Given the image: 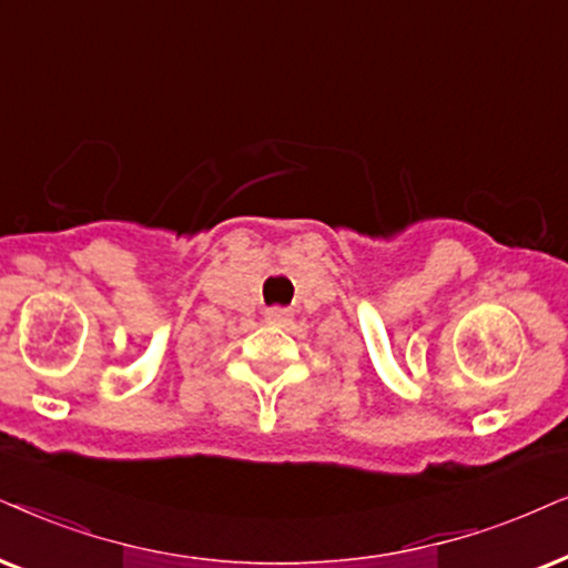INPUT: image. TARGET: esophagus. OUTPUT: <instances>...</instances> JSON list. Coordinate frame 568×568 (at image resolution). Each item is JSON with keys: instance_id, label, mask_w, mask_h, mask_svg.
I'll return each instance as SVG.
<instances>
[{"instance_id": "1", "label": "esophagus", "mask_w": 568, "mask_h": 568, "mask_svg": "<svg viewBox=\"0 0 568 568\" xmlns=\"http://www.w3.org/2000/svg\"><path fill=\"white\" fill-rule=\"evenodd\" d=\"M264 322H270V325H275V327H288L293 322V314L288 312V308L272 306L264 312Z\"/></svg>"}]
</instances>
